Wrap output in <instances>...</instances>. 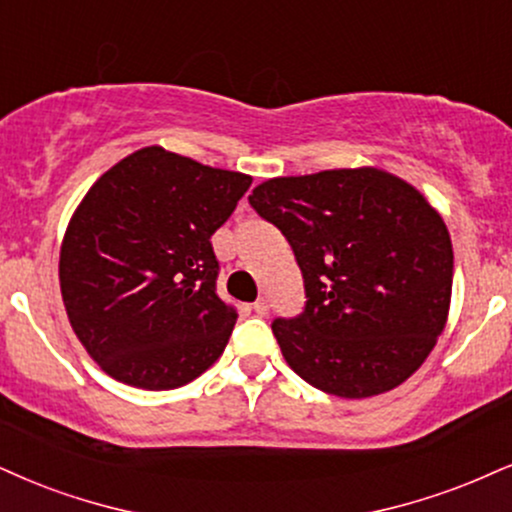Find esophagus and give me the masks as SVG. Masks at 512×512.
I'll return each mask as SVG.
<instances>
[{"mask_svg":"<svg viewBox=\"0 0 512 512\" xmlns=\"http://www.w3.org/2000/svg\"><path fill=\"white\" fill-rule=\"evenodd\" d=\"M254 311L258 313V315H268V311H270V304H268V299H258V301H254Z\"/></svg>","mask_w":512,"mask_h":512,"instance_id":"34e87169","label":"esophagus"}]
</instances>
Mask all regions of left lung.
I'll return each mask as SVG.
<instances>
[{"instance_id":"left-lung-1","label":"left lung","mask_w":512,"mask_h":512,"mask_svg":"<svg viewBox=\"0 0 512 512\" xmlns=\"http://www.w3.org/2000/svg\"><path fill=\"white\" fill-rule=\"evenodd\" d=\"M249 204L304 275V313L273 320L289 368L342 399L406 382L451 304L453 246L430 201L380 168H339L266 180Z\"/></svg>"}]
</instances>
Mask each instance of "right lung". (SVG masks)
Returning a JSON list of instances; mask_svg holds the SVG:
<instances>
[{
	"label": "right lung",
	"instance_id": "obj_1",
	"mask_svg": "<svg viewBox=\"0 0 512 512\" xmlns=\"http://www.w3.org/2000/svg\"><path fill=\"white\" fill-rule=\"evenodd\" d=\"M249 185L144 147L90 187L63 237L59 280L73 332L106 375L178 389L218 361L237 311L216 292L211 235Z\"/></svg>",
	"mask_w": 512,
	"mask_h": 512
}]
</instances>
